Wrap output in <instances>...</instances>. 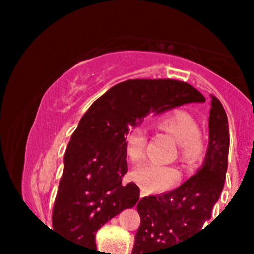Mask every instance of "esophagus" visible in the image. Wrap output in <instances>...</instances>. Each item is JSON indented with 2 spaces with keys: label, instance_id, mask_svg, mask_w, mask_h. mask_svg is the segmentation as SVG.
I'll use <instances>...</instances> for the list:
<instances>
[{
  "label": "esophagus",
  "instance_id": "obj_1",
  "mask_svg": "<svg viewBox=\"0 0 254 254\" xmlns=\"http://www.w3.org/2000/svg\"><path fill=\"white\" fill-rule=\"evenodd\" d=\"M142 197H145V193H141L140 194V198H142Z\"/></svg>",
  "mask_w": 254,
  "mask_h": 254
}]
</instances>
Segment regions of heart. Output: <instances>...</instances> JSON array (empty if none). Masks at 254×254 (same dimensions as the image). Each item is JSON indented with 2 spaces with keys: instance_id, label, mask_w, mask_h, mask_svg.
Returning <instances> with one entry per match:
<instances>
[{
  "instance_id": "b5f03b06",
  "label": "heart",
  "mask_w": 254,
  "mask_h": 254,
  "mask_svg": "<svg viewBox=\"0 0 254 254\" xmlns=\"http://www.w3.org/2000/svg\"><path fill=\"white\" fill-rule=\"evenodd\" d=\"M160 128L179 143L182 159L193 161L201 154L202 145L199 140V128L196 120L185 111H174L163 117L159 122ZM146 147V133L141 127H131L125 134V150L133 163L142 160ZM133 179L147 193H156L169 190L179 179V172L169 165L156 163L143 164L132 172Z\"/></svg>"
}]
</instances>
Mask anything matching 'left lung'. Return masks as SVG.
<instances>
[{"label": "left lung", "mask_w": 254, "mask_h": 254, "mask_svg": "<svg viewBox=\"0 0 254 254\" xmlns=\"http://www.w3.org/2000/svg\"><path fill=\"white\" fill-rule=\"evenodd\" d=\"M228 154V117L220 100L211 95L208 147L202 167L176 190L138 201L141 224L132 254H168L169 248L199 233L224 188Z\"/></svg>", "instance_id": "1"}]
</instances>
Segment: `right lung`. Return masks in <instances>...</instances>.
I'll return each mask as SVG.
<instances>
[{
    "label": "right lung",
    "instance_id": "1",
    "mask_svg": "<svg viewBox=\"0 0 254 254\" xmlns=\"http://www.w3.org/2000/svg\"><path fill=\"white\" fill-rule=\"evenodd\" d=\"M205 98L177 80H127L114 85L91 104L71 136L64 169L53 206L52 225L69 241L95 250V234L107 221L133 207L140 188L122 178L125 134L149 113L155 114Z\"/></svg>",
    "mask_w": 254,
    "mask_h": 254
}]
</instances>
